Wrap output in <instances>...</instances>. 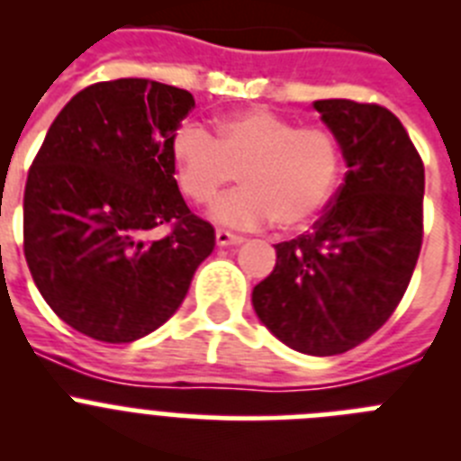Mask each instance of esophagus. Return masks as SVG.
Instances as JSON below:
<instances>
[{
    "instance_id": "esophagus-1",
    "label": "esophagus",
    "mask_w": 461,
    "mask_h": 461,
    "mask_svg": "<svg viewBox=\"0 0 461 461\" xmlns=\"http://www.w3.org/2000/svg\"><path fill=\"white\" fill-rule=\"evenodd\" d=\"M244 238H240V235L235 233H228V230H223V228H219L217 230V244L219 247H230V244H242Z\"/></svg>"
}]
</instances>
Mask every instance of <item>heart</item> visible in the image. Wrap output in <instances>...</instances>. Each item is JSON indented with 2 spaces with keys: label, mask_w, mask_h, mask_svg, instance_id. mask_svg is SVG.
Wrapping results in <instances>:
<instances>
[{
  "label": "heart",
  "mask_w": 461,
  "mask_h": 461,
  "mask_svg": "<svg viewBox=\"0 0 461 461\" xmlns=\"http://www.w3.org/2000/svg\"><path fill=\"white\" fill-rule=\"evenodd\" d=\"M170 164L189 201L210 203L240 177L242 186L212 207L226 226H266L300 230L321 217L335 195L341 175V149L325 126H297L291 117L251 108L223 117L207 133L182 124L168 145Z\"/></svg>",
  "instance_id": "obj_1"
}]
</instances>
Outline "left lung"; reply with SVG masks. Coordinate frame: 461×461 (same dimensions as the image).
Here are the masks:
<instances>
[{"label": "left lung", "mask_w": 461, "mask_h": 461, "mask_svg": "<svg viewBox=\"0 0 461 461\" xmlns=\"http://www.w3.org/2000/svg\"><path fill=\"white\" fill-rule=\"evenodd\" d=\"M346 158L344 185L312 230L275 244L251 293L258 319L307 356H339L402 303L422 247L425 166L402 122L378 104L313 101Z\"/></svg>", "instance_id": "obj_1"}]
</instances>
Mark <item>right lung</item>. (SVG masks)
Instances as JSON below:
<instances>
[{
    "mask_svg": "<svg viewBox=\"0 0 461 461\" xmlns=\"http://www.w3.org/2000/svg\"><path fill=\"white\" fill-rule=\"evenodd\" d=\"M194 105L186 89L154 80L94 83L32 161L24 258L52 312L92 339L129 344L164 325L214 249V228L186 207L168 154Z\"/></svg>",
    "mask_w": 461,
    "mask_h": 461,
    "instance_id": "obj_1",
    "label": "right lung"
}]
</instances>
